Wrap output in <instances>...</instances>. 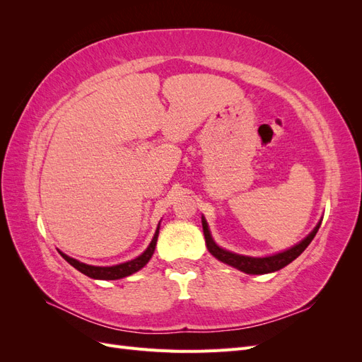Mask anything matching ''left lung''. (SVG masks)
<instances>
[{
    "instance_id": "8db88e82",
    "label": "left lung",
    "mask_w": 362,
    "mask_h": 362,
    "mask_svg": "<svg viewBox=\"0 0 362 362\" xmlns=\"http://www.w3.org/2000/svg\"><path fill=\"white\" fill-rule=\"evenodd\" d=\"M320 223L314 228V231L306 237L305 240L299 245H296L294 247L286 250V252H281V254L276 255H272V257H264V258H252V257H245V255H237L233 254V252L225 250L222 247H218L214 240L210 235V231H208V225L205 222V218L202 217V228H204V235H205V243L208 250L211 252V255H214L217 259H221L225 264L233 266L238 270H242L247 275H264V273H270V272H276L282 267H286L287 264H290L291 261H294L298 258L302 252L308 247V245L313 242V238L315 237L317 231H319Z\"/></svg>"
}]
</instances>
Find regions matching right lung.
I'll return each instance as SVG.
<instances>
[{
  "label": "right lung",
  "instance_id": "obj_1",
  "mask_svg": "<svg viewBox=\"0 0 362 362\" xmlns=\"http://www.w3.org/2000/svg\"><path fill=\"white\" fill-rule=\"evenodd\" d=\"M158 229L157 228L156 235L152 238L151 245L148 246V249L141 254L140 257L122 262V264H117V266H112V267H96V266H89V264H84V262L76 261L68 255H64L63 252H60V255L66 259L72 267H75L78 272L84 273L86 276L93 278V279H104V281H115V279H120V278H125L133 275V273L139 272L141 267L146 266V262L151 259L152 254H154L156 250V245H157V238H158Z\"/></svg>",
  "mask_w": 362,
  "mask_h": 362
}]
</instances>
